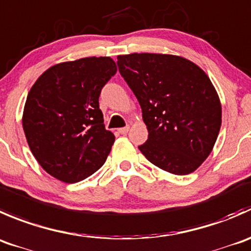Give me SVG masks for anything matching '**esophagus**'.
<instances>
[{
    "label": "esophagus",
    "instance_id": "obj_1",
    "mask_svg": "<svg viewBox=\"0 0 251 251\" xmlns=\"http://www.w3.org/2000/svg\"><path fill=\"white\" fill-rule=\"evenodd\" d=\"M129 131V126H125V128H120L118 129V133L120 134H126Z\"/></svg>",
    "mask_w": 251,
    "mask_h": 251
}]
</instances>
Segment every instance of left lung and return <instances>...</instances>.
<instances>
[{"label": "left lung", "instance_id": "8db88e82", "mask_svg": "<svg viewBox=\"0 0 251 251\" xmlns=\"http://www.w3.org/2000/svg\"><path fill=\"white\" fill-rule=\"evenodd\" d=\"M117 59L149 131L139 150L166 172H194L212 151L222 123L220 98L207 74L176 54L135 52Z\"/></svg>", "mask_w": 251, "mask_h": 251}]
</instances>
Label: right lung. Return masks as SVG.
I'll return each mask as SVG.
<instances>
[{
  "label": "right lung",
  "instance_id": "right-lung-1",
  "mask_svg": "<svg viewBox=\"0 0 251 251\" xmlns=\"http://www.w3.org/2000/svg\"><path fill=\"white\" fill-rule=\"evenodd\" d=\"M111 57H85L45 71L23 111L26 141L39 165L64 183H76L105 163L115 143L99 107L101 89L115 75Z\"/></svg>",
  "mask_w": 251,
  "mask_h": 251
}]
</instances>
